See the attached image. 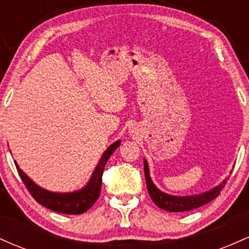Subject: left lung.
<instances>
[{
    "label": "left lung",
    "instance_id": "1",
    "mask_svg": "<svg viewBox=\"0 0 249 249\" xmlns=\"http://www.w3.org/2000/svg\"><path fill=\"white\" fill-rule=\"evenodd\" d=\"M144 172L145 179H146L147 191L151 199L153 200L157 206L160 207L164 211H168V212H187V211H192L194 208L204 206V205L212 201L213 199H215L226 185V180H224L219 186L212 188L208 192L196 194V196H177L161 192L159 188H157L152 180H151L150 170H148L146 160H144Z\"/></svg>",
    "mask_w": 249,
    "mask_h": 249
}]
</instances>
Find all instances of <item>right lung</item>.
<instances>
[{
  "label": "right lung",
  "mask_w": 249,
  "mask_h": 249,
  "mask_svg": "<svg viewBox=\"0 0 249 249\" xmlns=\"http://www.w3.org/2000/svg\"><path fill=\"white\" fill-rule=\"evenodd\" d=\"M119 145H121V141H117L107 148V151L103 153L101 160H99L98 165L96 166L95 171H93L90 180H89L87 186L83 187L82 190L76 191V192L56 193L44 190V188L36 185L18 167L16 161L15 165L17 172H18L19 177H21L25 187H27V190L29 191L33 198L38 204L58 213L82 214L87 212L89 208L92 207L93 204L97 201V199H98L102 190V176L103 172H104V167L107 165L108 158L111 157V154L115 152L116 148L119 147Z\"/></svg>",
  "instance_id": "add662e5"
}]
</instances>
